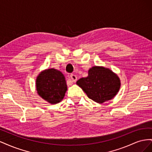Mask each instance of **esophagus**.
<instances>
[{
  "mask_svg": "<svg viewBox=\"0 0 152 152\" xmlns=\"http://www.w3.org/2000/svg\"><path fill=\"white\" fill-rule=\"evenodd\" d=\"M70 78H71L73 82H75L77 81V76H76L75 75H74V74H71V75H70Z\"/></svg>",
  "mask_w": 152,
  "mask_h": 152,
  "instance_id": "obj_1",
  "label": "esophagus"
}]
</instances>
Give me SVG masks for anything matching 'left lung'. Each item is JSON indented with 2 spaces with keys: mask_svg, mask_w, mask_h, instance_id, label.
<instances>
[{
  "mask_svg": "<svg viewBox=\"0 0 152 152\" xmlns=\"http://www.w3.org/2000/svg\"><path fill=\"white\" fill-rule=\"evenodd\" d=\"M88 98L98 103L112 99L121 88L118 76L108 68L94 66L88 70V76L76 82Z\"/></svg>",
  "mask_w": 152,
  "mask_h": 152,
  "instance_id": "left-lung-1",
  "label": "left lung"
}]
</instances>
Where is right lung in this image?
I'll return each mask as SVG.
<instances>
[{
	"label": "right lung",
	"instance_id": "1",
	"mask_svg": "<svg viewBox=\"0 0 152 152\" xmlns=\"http://www.w3.org/2000/svg\"><path fill=\"white\" fill-rule=\"evenodd\" d=\"M35 84L39 96L52 104L61 102L67 91L65 76L54 68L41 72L37 77Z\"/></svg>",
	"mask_w": 152,
	"mask_h": 152
}]
</instances>
